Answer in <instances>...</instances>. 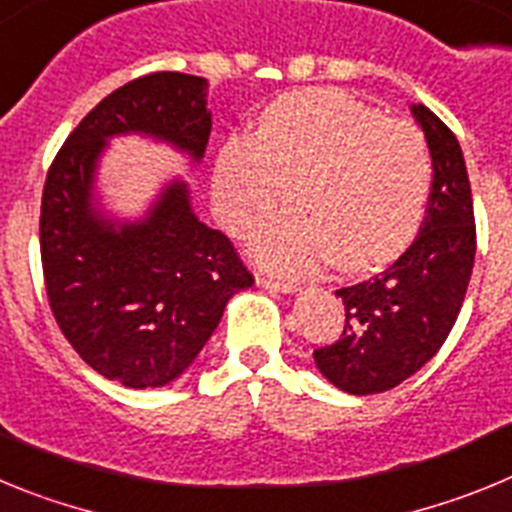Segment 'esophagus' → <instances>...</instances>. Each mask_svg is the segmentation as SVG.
Returning a JSON list of instances; mask_svg holds the SVG:
<instances>
[{"label": "esophagus", "mask_w": 512, "mask_h": 512, "mask_svg": "<svg viewBox=\"0 0 512 512\" xmlns=\"http://www.w3.org/2000/svg\"><path fill=\"white\" fill-rule=\"evenodd\" d=\"M256 284H259V287H266V289H274V292H284V295H289V292H297V289H300L295 282H284V279L264 277V274H259V277H256Z\"/></svg>", "instance_id": "1"}]
</instances>
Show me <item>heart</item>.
Returning a JSON list of instances; mask_svg holds the SVG:
<instances>
[{"instance_id": "1", "label": "heart", "mask_w": 512, "mask_h": 512, "mask_svg": "<svg viewBox=\"0 0 512 512\" xmlns=\"http://www.w3.org/2000/svg\"><path fill=\"white\" fill-rule=\"evenodd\" d=\"M433 166L413 122L338 89L282 94L261 112L259 133L233 135L215 164V210L246 235L287 200L297 207L261 228L253 256L305 274L330 256L338 271L392 264L418 235Z\"/></svg>"}]
</instances>
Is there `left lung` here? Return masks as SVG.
I'll return each instance as SVG.
<instances>
[{"mask_svg": "<svg viewBox=\"0 0 512 512\" xmlns=\"http://www.w3.org/2000/svg\"><path fill=\"white\" fill-rule=\"evenodd\" d=\"M433 161L428 210L413 246L379 277L336 289L346 305L341 338L315 351L328 382L377 395L413 377L449 338L472 277L477 228L472 187L456 135L413 104Z\"/></svg>", "mask_w": 512, "mask_h": 512, "instance_id": "left-lung-1", "label": "left lung"}]
</instances>
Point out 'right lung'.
<instances>
[{"mask_svg":"<svg viewBox=\"0 0 512 512\" xmlns=\"http://www.w3.org/2000/svg\"><path fill=\"white\" fill-rule=\"evenodd\" d=\"M207 79L156 71L128 81L71 130L53 158L40 205V259L53 318L102 377L164 387L197 359L230 297L251 287L228 235L207 228L184 182H171L140 223H110L92 207L107 138L153 135L205 156Z\"/></svg>","mask_w":512,"mask_h":512,"instance_id":"obj_1","label":"right lung"}]
</instances>
